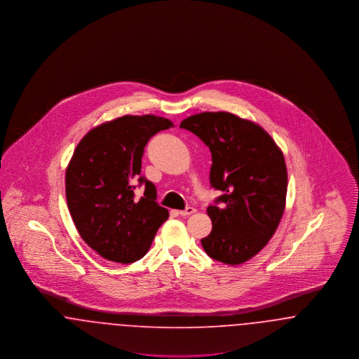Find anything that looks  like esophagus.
Returning a JSON list of instances; mask_svg holds the SVG:
<instances>
[{
  "mask_svg": "<svg viewBox=\"0 0 359 359\" xmlns=\"http://www.w3.org/2000/svg\"><path fill=\"white\" fill-rule=\"evenodd\" d=\"M196 210L194 208V207H187L186 210H182V211H179V214L182 215V217H188V215H191V214H194Z\"/></svg>",
  "mask_w": 359,
  "mask_h": 359,
  "instance_id": "34e87169",
  "label": "esophagus"
}]
</instances>
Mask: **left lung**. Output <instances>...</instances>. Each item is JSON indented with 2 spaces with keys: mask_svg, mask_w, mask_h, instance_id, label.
<instances>
[{
  "mask_svg": "<svg viewBox=\"0 0 359 359\" xmlns=\"http://www.w3.org/2000/svg\"><path fill=\"white\" fill-rule=\"evenodd\" d=\"M211 151V187L222 191L207 207L212 230L202 238L211 258L239 265L265 248L285 210L288 173L281 149L258 123L226 111L182 121Z\"/></svg>",
  "mask_w": 359,
  "mask_h": 359,
  "instance_id": "obj_1",
  "label": "left lung"
}]
</instances>
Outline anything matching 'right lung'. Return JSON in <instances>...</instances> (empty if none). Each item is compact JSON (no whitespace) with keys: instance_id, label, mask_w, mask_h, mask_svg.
Segmentation results:
<instances>
[{"instance_id":"1","label":"right lung","mask_w":359,"mask_h":359,"mask_svg":"<svg viewBox=\"0 0 359 359\" xmlns=\"http://www.w3.org/2000/svg\"><path fill=\"white\" fill-rule=\"evenodd\" d=\"M173 126L152 114L123 116L91 129L78 144L66 170V198L79 236L100 256L130 264L149 250L170 217L157 205L154 183L140 176L151 137ZM146 184L134 198V183Z\"/></svg>"}]
</instances>
